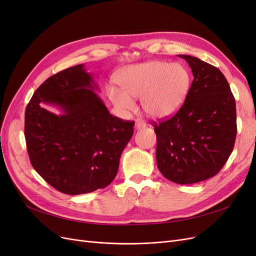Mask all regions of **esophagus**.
<instances>
[{
	"label": "esophagus",
	"mask_w": 256,
	"mask_h": 256,
	"mask_svg": "<svg viewBox=\"0 0 256 256\" xmlns=\"http://www.w3.org/2000/svg\"><path fill=\"white\" fill-rule=\"evenodd\" d=\"M146 127V124L142 120H136V129H141V128H145Z\"/></svg>",
	"instance_id": "esophagus-1"
}]
</instances>
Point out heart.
Instances as JSON below:
<instances>
[{
  "instance_id": "obj_1",
  "label": "heart",
  "mask_w": 256,
  "mask_h": 256,
  "mask_svg": "<svg viewBox=\"0 0 256 256\" xmlns=\"http://www.w3.org/2000/svg\"><path fill=\"white\" fill-rule=\"evenodd\" d=\"M120 88L109 86L108 95L122 111H132L131 97L140 98L142 109L154 120L168 118L184 106L191 86L188 69L162 60L130 66L116 76Z\"/></svg>"
}]
</instances>
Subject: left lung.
<instances>
[{
	"mask_svg": "<svg viewBox=\"0 0 256 256\" xmlns=\"http://www.w3.org/2000/svg\"><path fill=\"white\" fill-rule=\"evenodd\" d=\"M178 56L194 76L188 97L171 118L152 124L159 171L168 180L189 184L214 177L226 164L236 140V104L218 68L194 56Z\"/></svg>",
	"mask_w": 256,
	"mask_h": 256,
	"instance_id": "8db88e82",
	"label": "left lung"
}]
</instances>
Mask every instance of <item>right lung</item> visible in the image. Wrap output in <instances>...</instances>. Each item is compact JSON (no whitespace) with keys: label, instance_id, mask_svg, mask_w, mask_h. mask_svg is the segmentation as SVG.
I'll return each mask as SVG.
<instances>
[{"label":"right lung","instance_id":"obj_1","mask_svg":"<svg viewBox=\"0 0 256 256\" xmlns=\"http://www.w3.org/2000/svg\"><path fill=\"white\" fill-rule=\"evenodd\" d=\"M92 76L76 65L51 76L26 109L24 136L35 171L58 191L76 196L104 189L118 171L134 120L110 114ZM42 103L56 105L60 116Z\"/></svg>","mask_w":256,"mask_h":256}]
</instances>
